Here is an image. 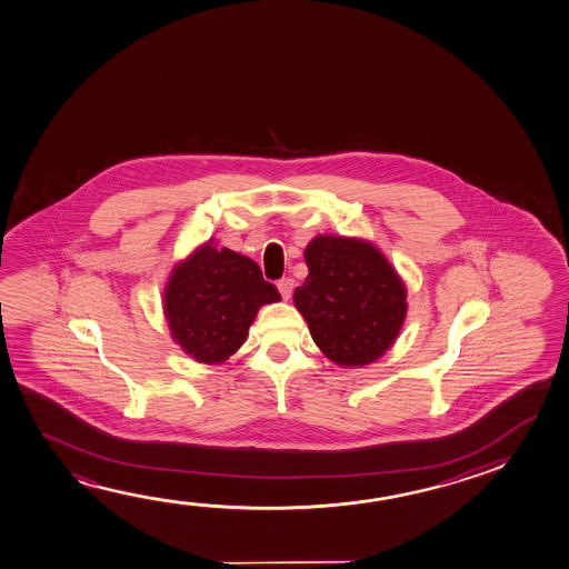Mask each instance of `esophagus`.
Segmentation results:
<instances>
[{"mask_svg": "<svg viewBox=\"0 0 569 569\" xmlns=\"http://www.w3.org/2000/svg\"><path fill=\"white\" fill-rule=\"evenodd\" d=\"M278 289H280L281 298H291V293H293V280H291V278H283V280L278 281Z\"/></svg>", "mask_w": 569, "mask_h": 569, "instance_id": "obj_1", "label": "esophagus"}]
</instances>
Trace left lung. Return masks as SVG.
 I'll return each instance as SVG.
<instances>
[{
    "instance_id": "1",
    "label": "left lung",
    "mask_w": 569,
    "mask_h": 569,
    "mask_svg": "<svg viewBox=\"0 0 569 569\" xmlns=\"http://www.w3.org/2000/svg\"><path fill=\"white\" fill-rule=\"evenodd\" d=\"M309 273L293 301L317 347L341 367L373 363L395 343L407 316V289L373 243L317 236Z\"/></svg>"
}]
</instances>
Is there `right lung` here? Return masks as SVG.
Here are the masks:
<instances>
[{"instance_id": "obj_1", "label": "right lung", "mask_w": 569, "mask_h": 569, "mask_svg": "<svg viewBox=\"0 0 569 569\" xmlns=\"http://www.w3.org/2000/svg\"><path fill=\"white\" fill-rule=\"evenodd\" d=\"M280 299L256 261L210 240L170 273L164 317L182 351L218 365L242 347L258 309Z\"/></svg>"}]
</instances>
